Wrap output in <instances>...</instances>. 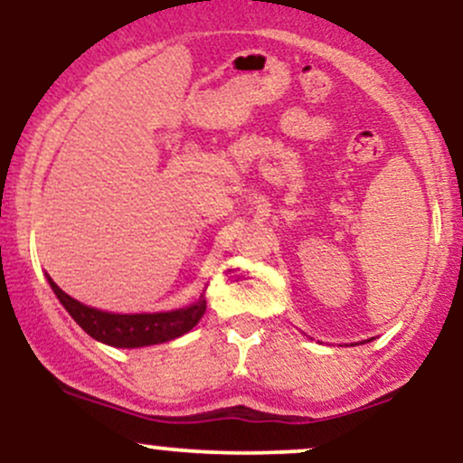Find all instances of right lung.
Returning a JSON list of instances; mask_svg holds the SVG:
<instances>
[{"instance_id":"obj_1","label":"right lung","mask_w":463,"mask_h":463,"mask_svg":"<svg viewBox=\"0 0 463 463\" xmlns=\"http://www.w3.org/2000/svg\"><path fill=\"white\" fill-rule=\"evenodd\" d=\"M50 286L70 317L74 318L91 338L111 347H145V345H157L174 340L182 334L191 332L206 312L204 297L184 309L160 314H109L100 309L88 307L76 298L65 294L52 279L48 277Z\"/></svg>"}]
</instances>
